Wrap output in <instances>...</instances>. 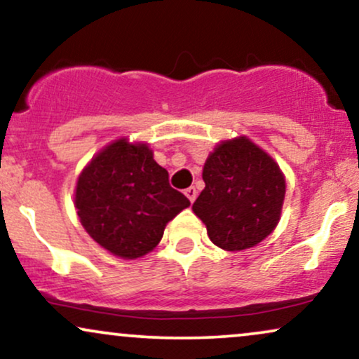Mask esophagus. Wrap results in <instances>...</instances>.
Segmentation results:
<instances>
[{
  "label": "esophagus",
  "instance_id": "1",
  "mask_svg": "<svg viewBox=\"0 0 359 359\" xmlns=\"http://www.w3.org/2000/svg\"><path fill=\"white\" fill-rule=\"evenodd\" d=\"M185 196H187V198L191 202H194L196 201V197H197V191H196V187H189V189H185Z\"/></svg>",
  "mask_w": 359,
  "mask_h": 359
}]
</instances>
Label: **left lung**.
<instances>
[{"mask_svg": "<svg viewBox=\"0 0 359 359\" xmlns=\"http://www.w3.org/2000/svg\"><path fill=\"white\" fill-rule=\"evenodd\" d=\"M205 189L192 209L210 241L243 250L266 239L278 226L286 182L278 163L249 138L222 142L207 158Z\"/></svg>", "mask_w": 359, "mask_h": 359, "instance_id": "1", "label": "left lung"}]
</instances>
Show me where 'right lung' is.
<instances>
[{
	"label": "right lung",
	"mask_w": 359,
	"mask_h": 359,
	"mask_svg": "<svg viewBox=\"0 0 359 359\" xmlns=\"http://www.w3.org/2000/svg\"><path fill=\"white\" fill-rule=\"evenodd\" d=\"M75 205L93 241L115 256L135 259L161 243L167 222L191 202L170 187L149 147L122 138L81 172Z\"/></svg>",
	"instance_id": "right-lung-1"
}]
</instances>
